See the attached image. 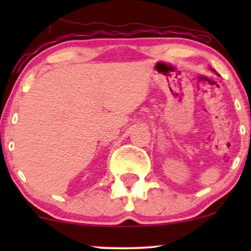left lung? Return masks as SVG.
I'll return each instance as SVG.
<instances>
[{
  "label": "left lung",
  "mask_w": 251,
  "mask_h": 251,
  "mask_svg": "<svg viewBox=\"0 0 251 251\" xmlns=\"http://www.w3.org/2000/svg\"><path fill=\"white\" fill-rule=\"evenodd\" d=\"M211 71H214V72H215V73H216V71H215V70H212V68H211Z\"/></svg>",
  "instance_id": "8db88e82"
}]
</instances>
